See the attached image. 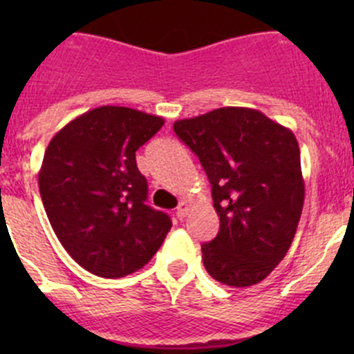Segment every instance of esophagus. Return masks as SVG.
<instances>
[{"mask_svg":"<svg viewBox=\"0 0 354 354\" xmlns=\"http://www.w3.org/2000/svg\"><path fill=\"white\" fill-rule=\"evenodd\" d=\"M187 212H188V203H187V202H181L180 205H178V209H176L178 219L183 221L185 217H187Z\"/></svg>","mask_w":354,"mask_h":354,"instance_id":"1","label":"esophagus"}]
</instances>
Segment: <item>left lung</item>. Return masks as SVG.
<instances>
[{
  "label": "left lung",
  "mask_w": 354,
  "mask_h": 354,
  "mask_svg": "<svg viewBox=\"0 0 354 354\" xmlns=\"http://www.w3.org/2000/svg\"><path fill=\"white\" fill-rule=\"evenodd\" d=\"M173 128L205 169L221 221L217 236L202 245L207 272L226 286L259 284L284 259L301 217L295 133L248 108L214 109Z\"/></svg>",
  "instance_id": "obj_1"
}]
</instances>
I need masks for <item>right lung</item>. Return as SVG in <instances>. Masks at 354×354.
<instances>
[{
    "mask_svg": "<svg viewBox=\"0 0 354 354\" xmlns=\"http://www.w3.org/2000/svg\"><path fill=\"white\" fill-rule=\"evenodd\" d=\"M154 114L101 106L75 118L49 142L39 192L71 259L99 277L142 269L162 245L171 219L145 203L147 180L135 152L162 128Z\"/></svg>",
    "mask_w": 354,
    "mask_h": 354,
    "instance_id": "add662e5",
    "label": "right lung"
}]
</instances>
